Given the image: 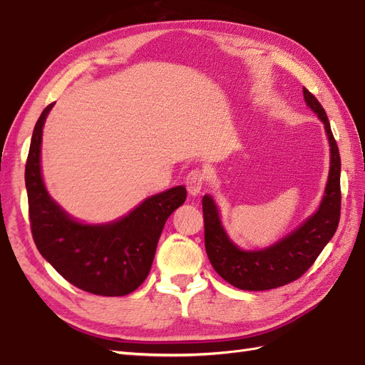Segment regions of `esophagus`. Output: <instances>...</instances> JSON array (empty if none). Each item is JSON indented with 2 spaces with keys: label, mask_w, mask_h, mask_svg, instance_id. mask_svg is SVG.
<instances>
[{
  "label": "esophagus",
  "mask_w": 365,
  "mask_h": 365,
  "mask_svg": "<svg viewBox=\"0 0 365 365\" xmlns=\"http://www.w3.org/2000/svg\"><path fill=\"white\" fill-rule=\"evenodd\" d=\"M205 173L201 169H195L192 172H189V175L185 176V187L189 190L190 195L196 196L197 193H201L202 187L205 184Z\"/></svg>",
  "instance_id": "34e87169"
}]
</instances>
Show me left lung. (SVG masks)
Returning <instances> with one entry per match:
<instances>
[{
    "label": "left lung",
    "instance_id": "left-lung-1",
    "mask_svg": "<svg viewBox=\"0 0 365 365\" xmlns=\"http://www.w3.org/2000/svg\"><path fill=\"white\" fill-rule=\"evenodd\" d=\"M303 94L307 106L324 123L330 145L329 180L323 201L315 215L269 248L244 251L227 236L212 196L205 195L202 197L204 242L208 260L220 277L235 288L267 291L300 279L312 267L338 228L341 215V158L338 145L322 103L306 88H303Z\"/></svg>",
    "mask_w": 365,
    "mask_h": 365
}]
</instances>
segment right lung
I'll return each instance as SVG.
<instances>
[{
	"label": "right lung",
	"instance_id": "right-lung-1",
	"mask_svg": "<svg viewBox=\"0 0 365 365\" xmlns=\"http://www.w3.org/2000/svg\"><path fill=\"white\" fill-rule=\"evenodd\" d=\"M53 105L36 121L26 163L33 240L42 257L76 288L105 297L128 295L146 280L165 220L185 201V187L153 195L111 224L77 222L51 200L41 175L42 128Z\"/></svg>",
	"mask_w": 365,
	"mask_h": 365
}]
</instances>
